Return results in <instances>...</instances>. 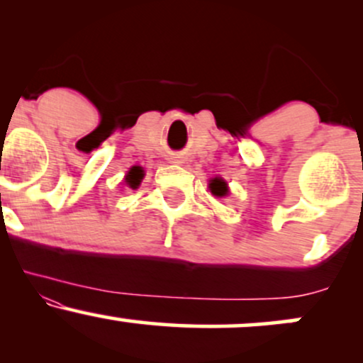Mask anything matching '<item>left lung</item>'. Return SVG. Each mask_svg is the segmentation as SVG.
<instances>
[{
	"label": "left lung",
	"mask_w": 363,
	"mask_h": 363,
	"mask_svg": "<svg viewBox=\"0 0 363 363\" xmlns=\"http://www.w3.org/2000/svg\"><path fill=\"white\" fill-rule=\"evenodd\" d=\"M210 189H211V193H213L215 196H225L228 193V189H227V182L223 181V179H213V181L210 182Z\"/></svg>",
	"instance_id": "left-lung-1"
}]
</instances>
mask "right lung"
Masks as SVG:
<instances>
[{
    "label": "right lung",
    "instance_id": "1",
    "mask_svg": "<svg viewBox=\"0 0 363 363\" xmlns=\"http://www.w3.org/2000/svg\"><path fill=\"white\" fill-rule=\"evenodd\" d=\"M141 177H143V170H141V167H133L131 170L128 172V177H126V182L131 187H136L140 184Z\"/></svg>",
    "mask_w": 363,
    "mask_h": 363
}]
</instances>
